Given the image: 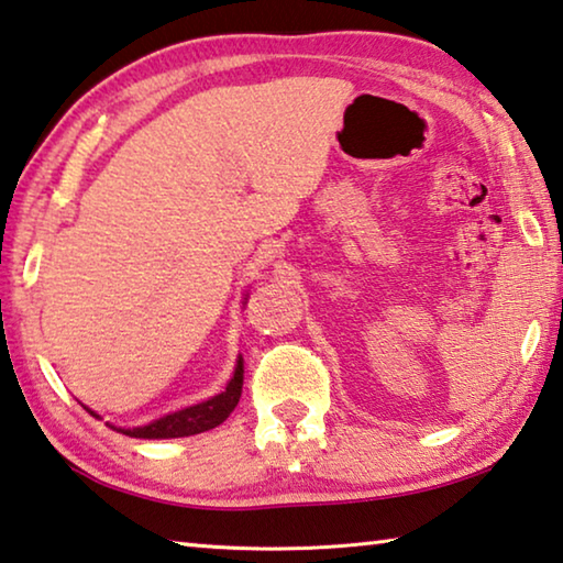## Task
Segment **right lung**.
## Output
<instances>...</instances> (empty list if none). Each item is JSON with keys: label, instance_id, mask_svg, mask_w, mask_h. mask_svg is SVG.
<instances>
[{"label": "right lung", "instance_id": "right-lung-1", "mask_svg": "<svg viewBox=\"0 0 563 563\" xmlns=\"http://www.w3.org/2000/svg\"><path fill=\"white\" fill-rule=\"evenodd\" d=\"M240 394H243V358H238L235 373L225 386V390L218 396H212L210 400H202L198 406L175 410V413L157 418V421L147 426H137V428L112 426V428L124 435H130V439H183V435H195L220 426L235 410ZM89 413L97 418L95 410H89Z\"/></svg>", "mask_w": 563, "mask_h": 563}]
</instances>
